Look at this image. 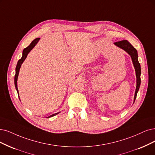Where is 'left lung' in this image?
I'll use <instances>...</instances> for the list:
<instances>
[{"instance_id":"left-lung-1","label":"left lung","mask_w":155,"mask_h":155,"mask_svg":"<svg viewBox=\"0 0 155 155\" xmlns=\"http://www.w3.org/2000/svg\"><path fill=\"white\" fill-rule=\"evenodd\" d=\"M114 45L117 46V47H118L119 48L123 49L125 51H127V52L130 55L131 61H132L135 70L136 78H137V86H136L134 100V104L137 93H138L140 85L141 68H140V64L138 60V53H137V50L127 41V40H123V41L116 42L114 43Z\"/></svg>"}]
</instances>
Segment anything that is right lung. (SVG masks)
Listing matches in <instances>:
<instances>
[{"instance_id":"right-lung-1","label":"right lung","mask_w":155,"mask_h":155,"mask_svg":"<svg viewBox=\"0 0 155 155\" xmlns=\"http://www.w3.org/2000/svg\"><path fill=\"white\" fill-rule=\"evenodd\" d=\"M40 39L39 38H36L35 39H34L33 41L31 42V43L28 46V47L25 48L24 49V50H23V52H22V57L18 61V62H17V64H16V69H15V71H16V73H15V88H16V90L17 91V93H18V86H17V81H18V74H19V71H20V69L21 68V66L22 64V63L24 62V61L25 60L26 57L28 55V54L30 52L31 50L35 47L36 45L38 43V42L39 41V40ZM59 112H57V113H55V114H52V115H51L48 117H47V118H49V117H53L55 115H57V114H58Z\"/></svg>"}]
</instances>
